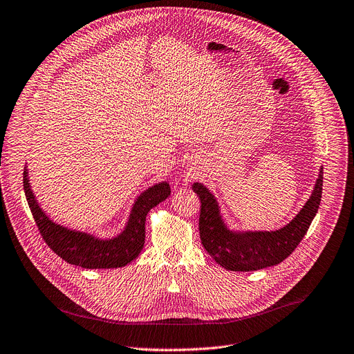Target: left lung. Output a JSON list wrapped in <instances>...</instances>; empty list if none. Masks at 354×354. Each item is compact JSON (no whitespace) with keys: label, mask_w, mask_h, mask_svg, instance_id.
<instances>
[{"label":"left lung","mask_w":354,"mask_h":354,"mask_svg":"<svg viewBox=\"0 0 354 354\" xmlns=\"http://www.w3.org/2000/svg\"><path fill=\"white\" fill-rule=\"evenodd\" d=\"M324 168H319L314 190L298 214L276 231H236L223 218L216 196L203 185L194 182L193 192L200 197V239L209 255L224 269L252 272L279 265L307 234L321 203Z\"/></svg>","instance_id":"8db88e82"}]
</instances>
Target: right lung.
<instances>
[{"label":"right lung","mask_w":354,"mask_h":354,"mask_svg":"<svg viewBox=\"0 0 354 354\" xmlns=\"http://www.w3.org/2000/svg\"><path fill=\"white\" fill-rule=\"evenodd\" d=\"M24 190L36 225L48 248L67 263L85 269H116L133 262L145 242V217L148 212L171 194L168 182H160L145 189L134 200L123 231L113 238H99L93 234L67 228L50 218L33 194L26 167L24 171Z\"/></svg>","instance_id":"add662e5"}]
</instances>
